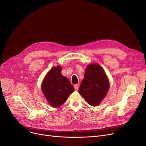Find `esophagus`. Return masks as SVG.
<instances>
[{
	"label": "esophagus",
	"mask_w": 146,
	"mask_h": 146,
	"mask_svg": "<svg viewBox=\"0 0 146 146\" xmlns=\"http://www.w3.org/2000/svg\"><path fill=\"white\" fill-rule=\"evenodd\" d=\"M74 87L75 90H76V91H78V89H79V85H78V84H75V85H74Z\"/></svg>",
	"instance_id": "obj_1"
}]
</instances>
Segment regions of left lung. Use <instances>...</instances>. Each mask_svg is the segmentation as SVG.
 <instances>
[{"instance_id":"obj_1","label":"left lung","mask_w":146,"mask_h":146,"mask_svg":"<svg viewBox=\"0 0 146 146\" xmlns=\"http://www.w3.org/2000/svg\"><path fill=\"white\" fill-rule=\"evenodd\" d=\"M109 88V80L104 69L98 64H89L78 90L79 94L89 105L96 106L105 98Z\"/></svg>"}]
</instances>
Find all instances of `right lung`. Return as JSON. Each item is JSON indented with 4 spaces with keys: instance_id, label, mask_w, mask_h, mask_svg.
Instances as JSON below:
<instances>
[{
    "instance_id": "right-lung-1",
    "label": "right lung",
    "mask_w": 146,
    "mask_h": 146,
    "mask_svg": "<svg viewBox=\"0 0 146 146\" xmlns=\"http://www.w3.org/2000/svg\"><path fill=\"white\" fill-rule=\"evenodd\" d=\"M60 66L53 67L43 80L41 90L49 104L53 107L62 105L74 88L70 80L61 74Z\"/></svg>"
}]
</instances>
